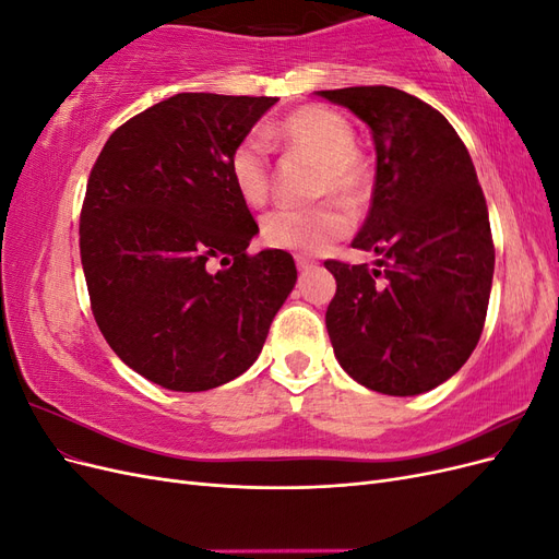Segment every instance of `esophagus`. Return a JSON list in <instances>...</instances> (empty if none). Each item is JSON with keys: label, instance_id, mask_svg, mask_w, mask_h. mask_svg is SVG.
<instances>
[{"label": "esophagus", "instance_id": "esophagus-1", "mask_svg": "<svg viewBox=\"0 0 559 559\" xmlns=\"http://www.w3.org/2000/svg\"><path fill=\"white\" fill-rule=\"evenodd\" d=\"M296 265H298L300 273H308V270L312 267V263H308L306 259H296Z\"/></svg>", "mask_w": 559, "mask_h": 559}]
</instances>
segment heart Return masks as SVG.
<instances>
[{
    "label": "heart",
    "instance_id": "heart-1",
    "mask_svg": "<svg viewBox=\"0 0 559 559\" xmlns=\"http://www.w3.org/2000/svg\"><path fill=\"white\" fill-rule=\"evenodd\" d=\"M270 134L282 142L289 156L317 165L314 198L333 195L347 207L361 205L368 195L370 173L357 151V130L345 116L324 107H300L284 116ZM228 167L235 191L247 205H263L273 189V160L263 138H242L230 151ZM347 228V214L333 200H326L306 210L282 207L270 212L263 218L261 235L270 247L314 257L341 240Z\"/></svg>",
    "mask_w": 559,
    "mask_h": 559
}]
</instances>
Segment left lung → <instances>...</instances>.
<instances>
[{"instance_id":"8db88e82","label":"left lung","mask_w":559,"mask_h":559,"mask_svg":"<svg viewBox=\"0 0 559 559\" xmlns=\"http://www.w3.org/2000/svg\"><path fill=\"white\" fill-rule=\"evenodd\" d=\"M373 130L378 170L352 247L378 263L329 259L335 296L326 329L359 384L415 396L476 349L495 275V242L476 167L448 118L389 86L319 91Z\"/></svg>"}]
</instances>
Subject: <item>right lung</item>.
Returning a JSON list of instances; mask_svg holds the SVG:
<instances>
[{"instance_id":"obj_1","label":"right lung","mask_w":559,"mask_h":559,"mask_svg":"<svg viewBox=\"0 0 559 559\" xmlns=\"http://www.w3.org/2000/svg\"><path fill=\"white\" fill-rule=\"evenodd\" d=\"M277 97L179 93L111 132L79 218L91 310L146 380L205 392L257 361L296 284L292 253L247 247L259 224L228 158Z\"/></svg>"}]
</instances>
